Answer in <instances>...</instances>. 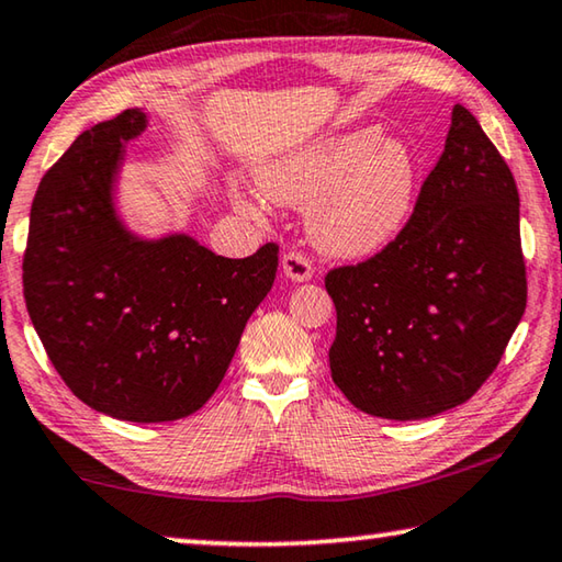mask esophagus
Masks as SVG:
<instances>
[{
    "label": "esophagus",
    "instance_id": "esophagus-1",
    "mask_svg": "<svg viewBox=\"0 0 562 562\" xmlns=\"http://www.w3.org/2000/svg\"><path fill=\"white\" fill-rule=\"evenodd\" d=\"M282 272L284 278L292 280V282H307L313 278V262L307 260L302 252H288L282 257Z\"/></svg>",
    "mask_w": 562,
    "mask_h": 562
}]
</instances>
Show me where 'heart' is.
Wrapping results in <instances>:
<instances>
[{"label": "heart", "mask_w": 562, "mask_h": 562, "mask_svg": "<svg viewBox=\"0 0 562 562\" xmlns=\"http://www.w3.org/2000/svg\"><path fill=\"white\" fill-rule=\"evenodd\" d=\"M257 184L267 200L310 207V237L325 255L364 260L405 227L417 167L403 142L362 127L274 157L257 172ZM237 204L262 215V204L249 194H239Z\"/></svg>", "instance_id": "b5f03b06"}]
</instances>
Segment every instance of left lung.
Returning a JSON list of instances; mask_svg holds the SVG:
<instances>
[{"mask_svg":"<svg viewBox=\"0 0 562 562\" xmlns=\"http://www.w3.org/2000/svg\"><path fill=\"white\" fill-rule=\"evenodd\" d=\"M337 310L335 385L362 413L423 420L465 403L525 313L520 198L510 167L465 106L403 233L325 278Z\"/></svg>","mask_w":562,"mask_h":562,"instance_id":"8db88e82","label":"left lung"}]
</instances>
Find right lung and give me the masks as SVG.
<instances>
[{
  "label": "right lung",
  "mask_w": 562,
  "mask_h": 562,
  "mask_svg": "<svg viewBox=\"0 0 562 562\" xmlns=\"http://www.w3.org/2000/svg\"><path fill=\"white\" fill-rule=\"evenodd\" d=\"M147 124L139 106L94 124L42 177L22 280L44 350L85 405L169 423L215 395L272 288L278 247L229 260L187 233L132 229L120 177L127 142Z\"/></svg>",
  "instance_id": "add662e5"
}]
</instances>
